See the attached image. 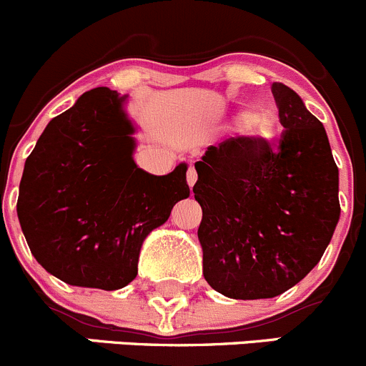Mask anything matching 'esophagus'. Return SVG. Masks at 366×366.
Masks as SVG:
<instances>
[{
    "instance_id": "esophagus-1",
    "label": "esophagus",
    "mask_w": 366,
    "mask_h": 366,
    "mask_svg": "<svg viewBox=\"0 0 366 366\" xmlns=\"http://www.w3.org/2000/svg\"><path fill=\"white\" fill-rule=\"evenodd\" d=\"M186 179H187V184H189V186L193 187L194 182H197V179H198V173H197V169H194V166H189V169H187Z\"/></svg>"
}]
</instances>
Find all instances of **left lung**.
Here are the masks:
<instances>
[{"mask_svg": "<svg viewBox=\"0 0 366 366\" xmlns=\"http://www.w3.org/2000/svg\"><path fill=\"white\" fill-rule=\"evenodd\" d=\"M278 142L228 138L194 162L204 276L232 299L276 297L322 258L340 219L338 168L326 129L283 83H272Z\"/></svg>", "mask_w": 366, "mask_h": 366, "instance_id": "left-lung-1", "label": "left lung"}]
</instances>
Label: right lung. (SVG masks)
Wrapping results in <instances>:
<instances>
[{
  "label": "right lung",
  "mask_w": 366,
  "mask_h": 366,
  "mask_svg": "<svg viewBox=\"0 0 366 366\" xmlns=\"http://www.w3.org/2000/svg\"><path fill=\"white\" fill-rule=\"evenodd\" d=\"M124 102L106 86L84 92L47 124L26 159L21 228L36 262L69 285H129L147 235L189 197L184 162L162 177L136 166Z\"/></svg>",
  "instance_id": "obj_1"
}]
</instances>
